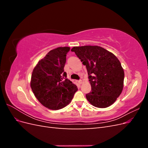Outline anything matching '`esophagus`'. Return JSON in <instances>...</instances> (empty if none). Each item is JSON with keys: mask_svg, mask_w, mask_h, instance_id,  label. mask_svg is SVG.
I'll return each instance as SVG.
<instances>
[{"mask_svg": "<svg viewBox=\"0 0 148 148\" xmlns=\"http://www.w3.org/2000/svg\"><path fill=\"white\" fill-rule=\"evenodd\" d=\"M78 83L79 84H82V83H83V81H82V80L81 79V80H79V81H78Z\"/></svg>", "mask_w": 148, "mask_h": 148, "instance_id": "1", "label": "esophagus"}]
</instances>
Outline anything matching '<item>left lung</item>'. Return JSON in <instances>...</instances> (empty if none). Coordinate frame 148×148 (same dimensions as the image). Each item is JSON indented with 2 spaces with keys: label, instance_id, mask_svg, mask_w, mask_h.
<instances>
[{
  "label": "left lung",
  "instance_id": "8db88e82",
  "mask_svg": "<svg viewBox=\"0 0 148 148\" xmlns=\"http://www.w3.org/2000/svg\"><path fill=\"white\" fill-rule=\"evenodd\" d=\"M71 51L86 66L91 86L86 95L89 102L98 108L113 104L123 88L124 71L117 57L98 46L73 47Z\"/></svg>",
  "mask_w": 148,
  "mask_h": 148
}]
</instances>
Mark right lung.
<instances>
[{
    "label": "right lung",
    "mask_w": 148,
    "mask_h": 148,
    "mask_svg": "<svg viewBox=\"0 0 148 148\" xmlns=\"http://www.w3.org/2000/svg\"><path fill=\"white\" fill-rule=\"evenodd\" d=\"M70 47H59L49 51L38 62L31 75L30 86L41 104L51 110H59L72 100L77 86L66 79L64 71Z\"/></svg>",
    "instance_id": "right-lung-1"
}]
</instances>
